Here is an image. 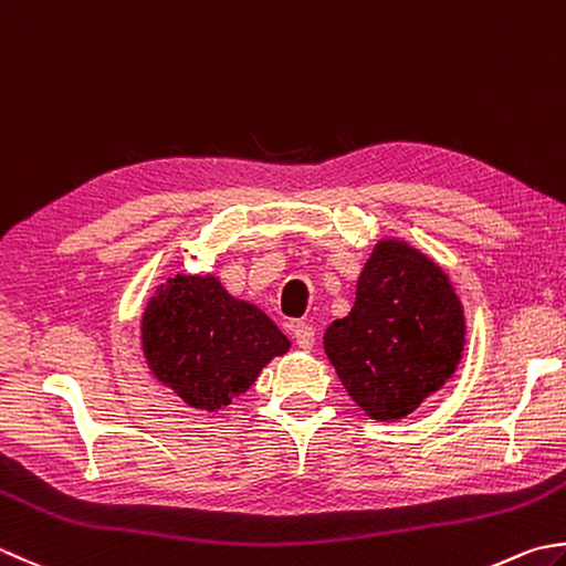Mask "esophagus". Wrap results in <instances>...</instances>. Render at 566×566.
<instances>
[{"label":"esophagus","instance_id":"34e87169","mask_svg":"<svg viewBox=\"0 0 566 566\" xmlns=\"http://www.w3.org/2000/svg\"><path fill=\"white\" fill-rule=\"evenodd\" d=\"M294 340L302 350H312L314 340H316L314 326H308V324H304V321H298V324L294 326Z\"/></svg>","mask_w":566,"mask_h":566}]
</instances>
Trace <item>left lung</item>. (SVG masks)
<instances>
[{"instance_id":"8db88e82","label":"left lung","mask_w":566,"mask_h":566,"mask_svg":"<svg viewBox=\"0 0 566 566\" xmlns=\"http://www.w3.org/2000/svg\"><path fill=\"white\" fill-rule=\"evenodd\" d=\"M467 316L449 274L405 240L382 238L358 276L356 304L324 334L350 400L378 422L412 415L457 373Z\"/></svg>"}]
</instances>
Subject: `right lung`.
I'll list each match as a JSON object with an SVG mask.
<instances>
[{"label": "right lung", "mask_w": 566, "mask_h": 566, "mask_svg": "<svg viewBox=\"0 0 566 566\" xmlns=\"http://www.w3.org/2000/svg\"><path fill=\"white\" fill-rule=\"evenodd\" d=\"M142 353L164 387L203 412H220L250 390L264 365L292 340L216 274H174L142 314Z\"/></svg>", "instance_id": "obj_1"}]
</instances>
